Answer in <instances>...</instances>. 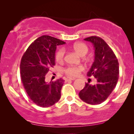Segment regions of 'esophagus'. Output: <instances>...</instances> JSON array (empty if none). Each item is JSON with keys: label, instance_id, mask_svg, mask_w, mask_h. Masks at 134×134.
<instances>
[{"label": "esophagus", "instance_id": "1", "mask_svg": "<svg viewBox=\"0 0 134 134\" xmlns=\"http://www.w3.org/2000/svg\"><path fill=\"white\" fill-rule=\"evenodd\" d=\"M76 79V78L74 77H69V78H67L66 80H67V81H73V80H75Z\"/></svg>", "mask_w": 134, "mask_h": 134}]
</instances>
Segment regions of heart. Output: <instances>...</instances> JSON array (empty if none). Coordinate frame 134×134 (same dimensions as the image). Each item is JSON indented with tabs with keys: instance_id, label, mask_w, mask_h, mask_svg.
<instances>
[{
	"instance_id": "heart-1",
	"label": "heart",
	"mask_w": 134,
	"mask_h": 134,
	"mask_svg": "<svg viewBox=\"0 0 134 134\" xmlns=\"http://www.w3.org/2000/svg\"><path fill=\"white\" fill-rule=\"evenodd\" d=\"M72 50L77 53L79 56L84 57L87 54L89 51L88 47L83 43L77 42L74 43L70 47ZM65 50L60 48L55 53V60L58 63H62L65 57ZM82 70V67L80 66H68L64 69L65 74L69 76H76Z\"/></svg>"
}]
</instances>
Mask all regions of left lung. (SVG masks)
Returning <instances> with one entry per match:
<instances>
[{
  "instance_id": "left-lung-1",
  "label": "left lung",
  "mask_w": 134,
  "mask_h": 134,
  "mask_svg": "<svg viewBox=\"0 0 134 134\" xmlns=\"http://www.w3.org/2000/svg\"><path fill=\"white\" fill-rule=\"evenodd\" d=\"M84 40L92 43L94 48V60L87 76L94 77L96 83L94 85L86 83L79 95L86 103L98 104L107 99L116 86L119 64L114 52L102 38L93 36Z\"/></svg>"
}]
</instances>
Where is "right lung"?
Wrapping results in <instances>:
<instances>
[{"instance_id": "right-lung-1", "label": "right lung", "mask_w": 134, "mask_h": 134, "mask_svg": "<svg viewBox=\"0 0 134 134\" xmlns=\"http://www.w3.org/2000/svg\"><path fill=\"white\" fill-rule=\"evenodd\" d=\"M65 43L48 35L38 38L27 48L20 64L23 86L32 101L41 107H49L58 102L64 81L47 82L46 74L55 65L57 46Z\"/></svg>"}]
</instances>
